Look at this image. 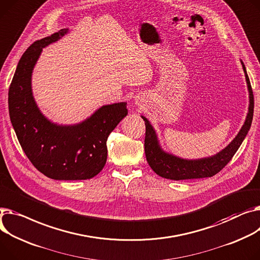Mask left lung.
Here are the masks:
<instances>
[{
	"label": "left lung",
	"mask_w": 260,
	"mask_h": 260,
	"mask_svg": "<svg viewBox=\"0 0 260 260\" xmlns=\"http://www.w3.org/2000/svg\"><path fill=\"white\" fill-rule=\"evenodd\" d=\"M243 66L246 81L249 91V110L245 120L244 125L236 135L234 139L216 154L211 157H206L201 159H183L177 155L166 152L160 145L157 133L153 126L150 124L149 120L144 116H141L145 121V140L144 149L146 160L151 169L158 176L169 179V180H190V179H202L210 178L216 175L224 166H226L232 159L239 146L245 140V138L251 127L253 113H254V96L251 88L250 79L247 74L246 67L240 60Z\"/></svg>",
	"instance_id": "obj_1"
}]
</instances>
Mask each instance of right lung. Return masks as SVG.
Returning <instances> with one entry per match:
<instances>
[{
  "mask_svg": "<svg viewBox=\"0 0 260 260\" xmlns=\"http://www.w3.org/2000/svg\"><path fill=\"white\" fill-rule=\"evenodd\" d=\"M69 32L61 29L34 42L17 63L9 92L8 108L19 142L39 171L58 181L88 180L105 167L109 135L127 115L126 102L102 106L76 124L62 125L50 121L33 97L31 78L43 49Z\"/></svg>",
  "mask_w": 260,
  "mask_h": 260,
  "instance_id": "1",
  "label": "right lung"
}]
</instances>
